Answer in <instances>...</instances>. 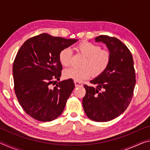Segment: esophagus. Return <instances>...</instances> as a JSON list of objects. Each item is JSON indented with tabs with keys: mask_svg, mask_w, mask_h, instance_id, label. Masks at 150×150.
<instances>
[{
	"mask_svg": "<svg viewBox=\"0 0 150 150\" xmlns=\"http://www.w3.org/2000/svg\"><path fill=\"white\" fill-rule=\"evenodd\" d=\"M74 83H75V87H82V86H83V84H82V83H81L80 82H79V81H74Z\"/></svg>",
	"mask_w": 150,
	"mask_h": 150,
	"instance_id": "esophagus-1",
	"label": "esophagus"
}]
</instances>
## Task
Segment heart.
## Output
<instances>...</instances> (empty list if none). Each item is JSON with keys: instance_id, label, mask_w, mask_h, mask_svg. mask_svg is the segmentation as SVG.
I'll return each instance as SVG.
<instances>
[{"instance_id": "heart-1", "label": "heart", "mask_w": 150, "mask_h": 150, "mask_svg": "<svg viewBox=\"0 0 150 150\" xmlns=\"http://www.w3.org/2000/svg\"><path fill=\"white\" fill-rule=\"evenodd\" d=\"M77 51L85 57L82 68L70 67L65 69L63 75L66 79H71L80 81L87 79L92 74L98 76L105 71L110 62L109 51L101 49L99 45L88 42L80 43L77 46ZM71 50L64 48L59 54V62L63 66L68 67L71 63Z\"/></svg>"}]
</instances>
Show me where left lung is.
I'll return each mask as SVG.
<instances>
[{
	"instance_id": "obj_1",
	"label": "left lung",
	"mask_w": 150,
	"mask_h": 150,
	"mask_svg": "<svg viewBox=\"0 0 150 150\" xmlns=\"http://www.w3.org/2000/svg\"><path fill=\"white\" fill-rule=\"evenodd\" d=\"M96 42H103L110 54V62L102 74L90 81L96 88L84 85L86 95L83 106L86 115L95 122H108L123 113L132 98L136 74L131 52L115 37L101 35Z\"/></svg>"
}]
</instances>
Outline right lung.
Listing matches in <instances>:
<instances>
[{
  "label": "right lung",
  "instance_id": "add662e5",
  "mask_svg": "<svg viewBox=\"0 0 150 150\" xmlns=\"http://www.w3.org/2000/svg\"><path fill=\"white\" fill-rule=\"evenodd\" d=\"M78 40L42 34L25 42L12 68L14 91L24 110L35 120L50 122L59 116L75 88L71 79L51 85L62 75L61 51ZM54 85V84H53Z\"/></svg>",
  "mask_w": 150,
  "mask_h": 150
}]
</instances>
